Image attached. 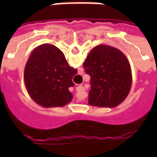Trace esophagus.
I'll return each mask as SVG.
<instances>
[{"label":"esophagus","instance_id":"obj_1","mask_svg":"<svg viewBox=\"0 0 157 157\" xmlns=\"http://www.w3.org/2000/svg\"><path fill=\"white\" fill-rule=\"evenodd\" d=\"M76 91H77L78 92H82V91H84V87H83V86H77V87H76Z\"/></svg>","mask_w":157,"mask_h":157}]
</instances>
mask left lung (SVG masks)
<instances>
[{
  "label": "left lung",
  "instance_id": "obj_1",
  "mask_svg": "<svg viewBox=\"0 0 157 157\" xmlns=\"http://www.w3.org/2000/svg\"><path fill=\"white\" fill-rule=\"evenodd\" d=\"M91 77L88 103L99 108H114L127 98L132 84L131 67L119 49L99 44L89 53L83 64Z\"/></svg>",
  "mask_w": 157,
  "mask_h": 157
}]
</instances>
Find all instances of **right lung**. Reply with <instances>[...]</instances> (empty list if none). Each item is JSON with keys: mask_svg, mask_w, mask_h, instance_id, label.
Returning <instances> with one entry per match:
<instances>
[{"mask_svg": "<svg viewBox=\"0 0 157 157\" xmlns=\"http://www.w3.org/2000/svg\"><path fill=\"white\" fill-rule=\"evenodd\" d=\"M77 70L71 67L63 52L44 44L32 51L24 69V83L29 95L44 108L63 107L72 101L69 87Z\"/></svg>", "mask_w": 157, "mask_h": 157, "instance_id": "add662e5", "label": "right lung"}]
</instances>
